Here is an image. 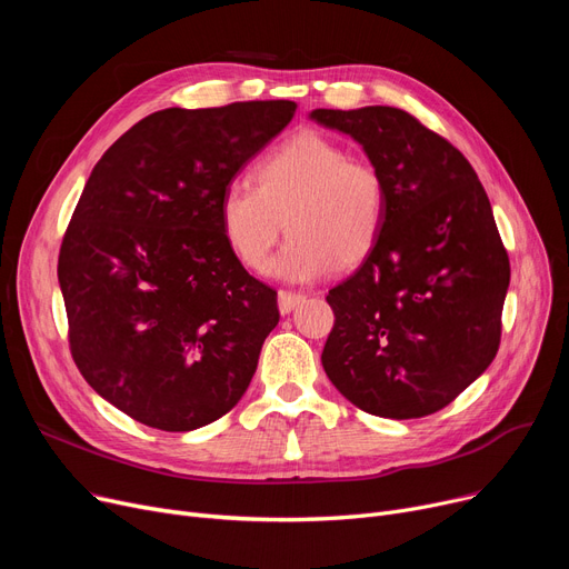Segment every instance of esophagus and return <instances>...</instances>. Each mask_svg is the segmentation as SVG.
<instances>
[{"label":"esophagus","instance_id":"obj_1","mask_svg":"<svg viewBox=\"0 0 569 569\" xmlns=\"http://www.w3.org/2000/svg\"><path fill=\"white\" fill-rule=\"evenodd\" d=\"M307 300V295L302 292H292V290H279V311L290 313L292 309L300 307Z\"/></svg>","mask_w":569,"mask_h":569}]
</instances>
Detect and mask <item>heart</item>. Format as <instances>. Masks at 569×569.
<instances>
[{"label": "heart", "mask_w": 569, "mask_h": 569, "mask_svg": "<svg viewBox=\"0 0 569 569\" xmlns=\"http://www.w3.org/2000/svg\"><path fill=\"white\" fill-rule=\"evenodd\" d=\"M387 219L382 172L350 159L337 140L302 131L267 152L249 179H230L219 198V226L230 253L247 269H262L290 232L269 274L283 281H313L335 267L369 258Z\"/></svg>", "instance_id": "heart-1"}]
</instances>
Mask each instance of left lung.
<instances>
[{
  "label": "left lung",
  "instance_id": "1",
  "mask_svg": "<svg viewBox=\"0 0 569 569\" xmlns=\"http://www.w3.org/2000/svg\"><path fill=\"white\" fill-rule=\"evenodd\" d=\"M365 147L387 182L378 244L330 290L322 367L357 408L412 420L452 403L500 346L510 258L459 149L390 106L311 112Z\"/></svg>",
  "mask_w": 569,
  "mask_h": 569
}]
</instances>
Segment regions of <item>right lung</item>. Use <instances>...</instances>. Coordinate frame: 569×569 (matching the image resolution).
<instances>
[{
    "instance_id": "right-lung-1",
    "label": "right lung",
    "mask_w": 569,
    "mask_h": 569,
    "mask_svg": "<svg viewBox=\"0 0 569 569\" xmlns=\"http://www.w3.org/2000/svg\"><path fill=\"white\" fill-rule=\"evenodd\" d=\"M292 101L147 114L89 174L59 249L73 362L136 422L193 431L242 399L277 290L223 242L219 198Z\"/></svg>"
}]
</instances>
